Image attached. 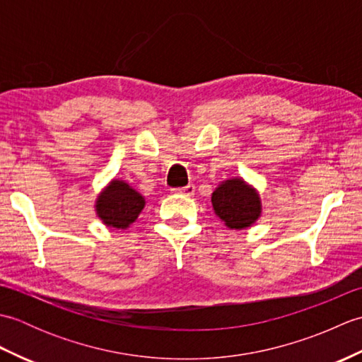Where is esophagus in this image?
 I'll return each mask as SVG.
<instances>
[{"instance_id": "34e87169", "label": "esophagus", "mask_w": 362, "mask_h": 362, "mask_svg": "<svg viewBox=\"0 0 362 362\" xmlns=\"http://www.w3.org/2000/svg\"><path fill=\"white\" fill-rule=\"evenodd\" d=\"M175 194H183V196H193L194 191H196V187L193 185V183H189V185L187 187H182V188H175L173 189Z\"/></svg>"}]
</instances>
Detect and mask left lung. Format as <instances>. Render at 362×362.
<instances>
[{
	"label": "left lung",
	"mask_w": 362,
	"mask_h": 362,
	"mask_svg": "<svg viewBox=\"0 0 362 362\" xmlns=\"http://www.w3.org/2000/svg\"><path fill=\"white\" fill-rule=\"evenodd\" d=\"M213 210L232 230L247 228L261 216V199L257 189L243 179H228L213 191Z\"/></svg>",
	"instance_id": "left-lung-1"
}]
</instances>
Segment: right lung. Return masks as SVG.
I'll return each mask as SVG.
<instances>
[{"instance_id": "add662e5", "label": "right lung", "mask_w": 362, "mask_h": 362, "mask_svg": "<svg viewBox=\"0 0 362 362\" xmlns=\"http://www.w3.org/2000/svg\"><path fill=\"white\" fill-rule=\"evenodd\" d=\"M144 197L124 180L113 179L96 199V214L107 227L126 230L144 209Z\"/></svg>"}]
</instances>
